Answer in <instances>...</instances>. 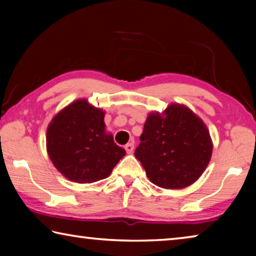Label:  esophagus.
Wrapping results in <instances>:
<instances>
[{
	"instance_id": "34e87169",
	"label": "esophagus",
	"mask_w": 256,
	"mask_h": 256,
	"mask_svg": "<svg viewBox=\"0 0 256 256\" xmlns=\"http://www.w3.org/2000/svg\"><path fill=\"white\" fill-rule=\"evenodd\" d=\"M124 148H125V150H126L128 154H132L133 150H134V144H133V142H130V144H125Z\"/></svg>"
}]
</instances>
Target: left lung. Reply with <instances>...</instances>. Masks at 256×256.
I'll return each mask as SVG.
<instances>
[{
  "label": "left lung",
  "instance_id": "left-lung-1",
  "mask_svg": "<svg viewBox=\"0 0 256 256\" xmlns=\"http://www.w3.org/2000/svg\"><path fill=\"white\" fill-rule=\"evenodd\" d=\"M134 151L151 183L162 188H183L194 183L210 162L212 142L203 120L188 107L172 104L164 114L146 120Z\"/></svg>",
  "mask_w": 256,
  "mask_h": 256
}]
</instances>
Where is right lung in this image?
<instances>
[{"mask_svg":"<svg viewBox=\"0 0 256 256\" xmlns=\"http://www.w3.org/2000/svg\"><path fill=\"white\" fill-rule=\"evenodd\" d=\"M104 115L86 100H76L52 120L47 152L68 180L84 184L106 178L126 154L105 133Z\"/></svg>","mask_w":256,"mask_h":256,"instance_id":"1","label":"right lung"}]
</instances>
